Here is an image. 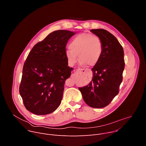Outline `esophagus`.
Listing matches in <instances>:
<instances>
[{
    "label": "esophagus",
    "instance_id": "obj_1",
    "mask_svg": "<svg viewBox=\"0 0 146 146\" xmlns=\"http://www.w3.org/2000/svg\"><path fill=\"white\" fill-rule=\"evenodd\" d=\"M77 72H80V73H86L88 72L87 70H86V69H80V68L77 69ZM71 77H73V74H72Z\"/></svg>",
    "mask_w": 146,
    "mask_h": 146
}]
</instances>
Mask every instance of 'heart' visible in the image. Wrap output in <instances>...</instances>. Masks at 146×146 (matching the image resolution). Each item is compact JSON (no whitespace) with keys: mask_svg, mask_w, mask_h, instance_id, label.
<instances>
[{"mask_svg":"<svg viewBox=\"0 0 146 146\" xmlns=\"http://www.w3.org/2000/svg\"><path fill=\"white\" fill-rule=\"evenodd\" d=\"M69 48L65 51V56L70 66H73L77 62L78 55L82 64L93 66L98 63L101 58L103 43L98 36L83 33L71 40Z\"/></svg>","mask_w":146,"mask_h":146,"instance_id":"1","label":"heart"}]
</instances>
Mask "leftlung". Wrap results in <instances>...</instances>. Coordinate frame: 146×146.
<instances>
[{"label":"left lung","mask_w":146,"mask_h":146,"mask_svg":"<svg viewBox=\"0 0 146 146\" xmlns=\"http://www.w3.org/2000/svg\"><path fill=\"white\" fill-rule=\"evenodd\" d=\"M91 32L101 39L103 52L98 63L92 69V81L78 89L88 106L103 108L119 92L125 68L123 50L116 37L108 31L96 29Z\"/></svg>","instance_id":"1"}]
</instances>
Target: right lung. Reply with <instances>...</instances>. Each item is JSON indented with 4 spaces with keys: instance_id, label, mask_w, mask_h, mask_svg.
<instances>
[{
    "instance_id": "obj_1",
    "label": "right lung",
    "mask_w": 146,
    "mask_h": 146,
    "mask_svg": "<svg viewBox=\"0 0 146 146\" xmlns=\"http://www.w3.org/2000/svg\"><path fill=\"white\" fill-rule=\"evenodd\" d=\"M74 32L58 30L32 48L25 62L19 94L25 108L36 115L54 112L60 105L65 81L71 75L66 46Z\"/></svg>"
}]
</instances>
